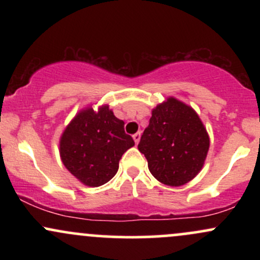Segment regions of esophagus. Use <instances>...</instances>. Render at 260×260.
Returning a JSON list of instances; mask_svg holds the SVG:
<instances>
[{"instance_id": "34e87169", "label": "esophagus", "mask_w": 260, "mask_h": 260, "mask_svg": "<svg viewBox=\"0 0 260 260\" xmlns=\"http://www.w3.org/2000/svg\"><path fill=\"white\" fill-rule=\"evenodd\" d=\"M133 139H134V142H136V144H138L139 140H140V132H138V133L134 134V136H133Z\"/></svg>"}]
</instances>
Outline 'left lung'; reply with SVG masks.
<instances>
[{"instance_id":"left-lung-1","label":"left lung","mask_w":260,"mask_h":260,"mask_svg":"<svg viewBox=\"0 0 260 260\" xmlns=\"http://www.w3.org/2000/svg\"><path fill=\"white\" fill-rule=\"evenodd\" d=\"M210 139L198 113L174 96L151 110L138 149L151 175L161 183L180 187L201 172Z\"/></svg>"}]
</instances>
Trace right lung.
Listing matches in <instances>:
<instances>
[{"label":"right lung","mask_w":260,"mask_h":260,"mask_svg":"<svg viewBox=\"0 0 260 260\" xmlns=\"http://www.w3.org/2000/svg\"><path fill=\"white\" fill-rule=\"evenodd\" d=\"M134 145L124 133V122L113 115L109 105L98 111L88 106L67 124L59 138V156L66 169L83 184L99 187L109 182L118 164Z\"/></svg>","instance_id":"right-lung-1"}]
</instances>
